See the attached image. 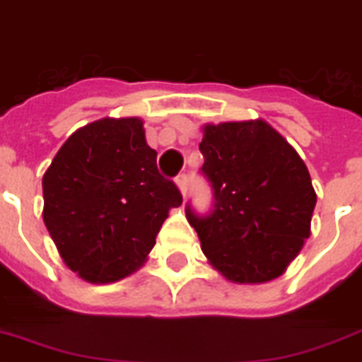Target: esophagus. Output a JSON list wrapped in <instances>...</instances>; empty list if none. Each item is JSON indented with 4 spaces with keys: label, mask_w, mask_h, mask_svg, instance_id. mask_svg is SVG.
<instances>
[{
    "label": "esophagus",
    "mask_w": 362,
    "mask_h": 362,
    "mask_svg": "<svg viewBox=\"0 0 362 362\" xmlns=\"http://www.w3.org/2000/svg\"><path fill=\"white\" fill-rule=\"evenodd\" d=\"M175 185H177V189L185 197L187 191H189V177H187V173H179L177 177H175Z\"/></svg>",
    "instance_id": "obj_1"
}]
</instances>
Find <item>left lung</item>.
Listing matches in <instances>:
<instances>
[{
    "label": "left lung",
    "instance_id": "1",
    "mask_svg": "<svg viewBox=\"0 0 362 362\" xmlns=\"http://www.w3.org/2000/svg\"><path fill=\"white\" fill-rule=\"evenodd\" d=\"M202 173L214 187V211L187 206L204 255L236 284L281 276L311 235L317 194L305 162L265 119L202 127Z\"/></svg>",
    "mask_w": 362,
    "mask_h": 362
}]
</instances>
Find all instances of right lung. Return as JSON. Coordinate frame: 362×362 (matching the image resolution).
I'll list each match as a JSON object with an SVG mask.
<instances>
[{
    "label": "right lung",
    "mask_w": 362,
    "mask_h": 362,
    "mask_svg": "<svg viewBox=\"0 0 362 362\" xmlns=\"http://www.w3.org/2000/svg\"><path fill=\"white\" fill-rule=\"evenodd\" d=\"M43 223L70 271L93 284L143 267L171 208L183 202L160 175L141 118L76 129L43 173Z\"/></svg>",
    "instance_id": "1"
}]
</instances>
